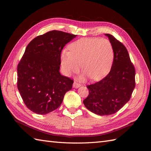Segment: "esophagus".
I'll return each instance as SVG.
<instances>
[{"instance_id": "esophagus-1", "label": "esophagus", "mask_w": 151, "mask_h": 151, "mask_svg": "<svg viewBox=\"0 0 151 151\" xmlns=\"http://www.w3.org/2000/svg\"><path fill=\"white\" fill-rule=\"evenodd\" d=\"M81 85L80 84H78V83H77V82H74V84H73V87H74V88H79V87H81Z\"/></svg>"}]
</instances>
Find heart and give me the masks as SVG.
I'll return each mask as SVG.
<instances>
[{
  "label": "heart",
  "instance_id": "1",
  "mask_svg": "<svg viewBox=\"0 0 151 151\" xmlns=\"http://www.w3.org/2000/svg\"><path fill=\"white\" fill-rule=\"evenodd\" d=\"M70 52L63 50L60 60L63 72L67 76L79 71L81 63L84 72L80 77L84 80L90 77L93 81L102 79L110 71L114 60V50L107 39L81 38L72 43Z\"/></svg>",
  "mask_w": 151,
  "mask_h": 151
}]
</instances>
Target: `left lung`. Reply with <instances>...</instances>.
Masks as SVG:
<instances>
[{"label": "left lung", "mask_w": 151, "mask_h": 151, "mask_svg": "<svg viewBox=\"0 0 151 151\" xmlns=\"http://www.w3.org/2000/svg\"><path fill=\"white\" fill-rule=\"evenodd\" d=\"M114 50V60L109 74L103 79L87 86L89 95L84 106L96 115L116 113L129 101L135 88V68L125 47L115 37L105 34Z\"/></svg>", "instance_id": "8db88e82"}]
</instances>
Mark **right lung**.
I'll use <instances>...</instances> for the list:
<instances>
[{"mask_svg": "<svg viewBox=\"0 0 151 151\" xmlns=\"http://www.w3.org/2000/svg\"><path fill=\"white\" fill-rule=\"evenodd\" d=\"M77 35L53 30L31 41L17 66V88L29 109L45 115L57 109L74 81L60 74L61 52Z\"/></svg>", "mask_w": 151, "mask_h": 151, "instance_id": "add662e5", "label": "right lung"}]
</instances>
